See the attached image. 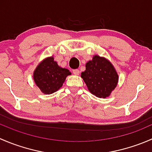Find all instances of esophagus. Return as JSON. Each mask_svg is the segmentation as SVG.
<instances>
[{
    "label": "esophagus",
    "instance_id": "34e87169",
    "mask_svg": "<svg viewBox=\"0 0 152 152\" xmlns=\"http://www.w3.org/2000/svg\"><path fill=\"white\" fill-rule=\"evenodd\" d=\"M73 73H74L75 75H79V70L78 69H75V70H73Z\"/></svg>",
    "mask_w": 152,
    "mask_h": 152
}]
</instances>
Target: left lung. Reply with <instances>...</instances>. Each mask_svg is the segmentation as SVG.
<instances>
[{"label": "left lung", "instance_id": "8db88e82", "mask_svg": "<svg viewBox=\"0 0 152 152\" xmlns=\"http://www.w3.org/2000/svg\"><path fill=\"white\" fill-rule=\"evenodd\" d=\"M81 75L89 91L99 98L108 97L118 81V76L113 65L98 55L86 64L85 71Z\"/></svg>", "mask_w": 152, "mask_h": 152}]
</instances>
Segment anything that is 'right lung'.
<instances>
[{
    "instance_id": "right-lung-1",
    "label": "right lung",
    "mask_w": 152,
    "mask_h": 152,
    "mask_svg": "<svg viewBox=\"0 0 152 152\" xmlns=\"http://www.w3.org/2000/svg\"><path fill=\"white\" fill-rule=\"evenodd\" d=\"M70 74L67 69L59 67L51 56L44 59L37 67L34 72V80L42 93L51 94L62 87Z\"/></svg>"
}]
</instances>
